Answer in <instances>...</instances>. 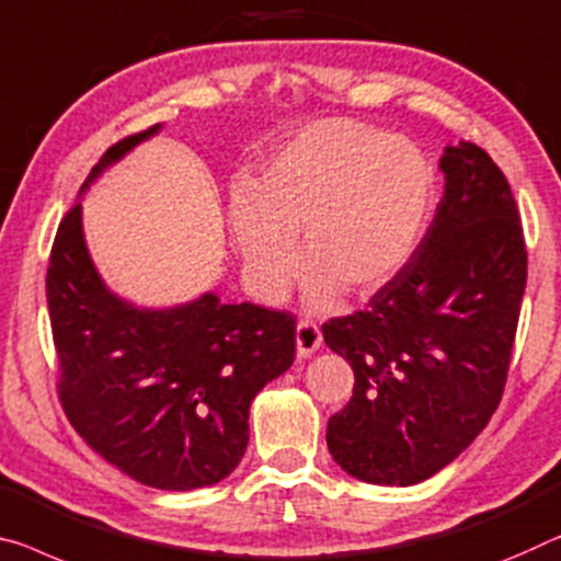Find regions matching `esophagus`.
<instances>
[{"mask_svg":"<svg viewBox=\"0 0 561 561\" xmlns=\"http://www.w3.org/2000/svg\"><path fill=\"white\" fill-rule=\"evenodd\" d=\"M323 343V333L318 329L316 323L310 321H300L298 329H296V348H298V356L300 358H308L310 353H316L321 348Z\"/></svg>","mask_w":561,"mask_h":561,"instance_id":"34e87169","label":"esophagus"}]
</instances>
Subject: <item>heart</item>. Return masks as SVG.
<instances>
[{
    "label": "heart",
    "instance_id": "b5f03b06",
    "mask_svg": "<svg viewBox=\"0 0 561 561\" xmlns=\"http://www.w3.org/2000/svg\"><path fill=\"white\" fill-rule=\"evenodd\" d=\"M436 175L409 137L356 119H318L265 160L232 203V236L265 300H280L298 271L325 310L346 288L370 296L407 268L434 213Z\"/></svg>",
    "mask_w": 561,
    "mask_h": 561
}]
</instances>
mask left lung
<instances>
[{"label": "left lung", "mask_w": 561, "mask_h": 561, "mask_svg": "<svg viewBox=\"0 0 561 561\" xmlns=\"http://www.w3.org/2000/svg\"><path fill=\"white\" fill-rule=\"evenodd\" d=\"M444 197L419 251L366 310L323 323L351 364L329 419L339 467L411 486L451 463L502 401L527 286V245L504 172L473 142L442 154Z\"/></svg>", "instance_id": "left-lung-1"}]
</instances>
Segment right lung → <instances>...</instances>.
I'll list each match as a JSON object with an SVG mask.
<instances>
[{
  "label": "right lung",
  "instance_id": "obj_1",
  "mask_svg": "<svg viewBox=\"0 0 561 561\" xmlns=\"http://www.w3.org/2000/svg\"><path fill=\"white\" fill-rule=\"evenodd\" d=\"M158 127L112 145L82 193ZM47 306L67 419L102 459L154 489L226 479L245 454L255 393L296 358V318L286 310L215 293L148 310L110 293L84 245L80 203L51 243Z\"/></svg>",
  "mask_w": 561,
  "mask_h": 561
}]
</instances>
